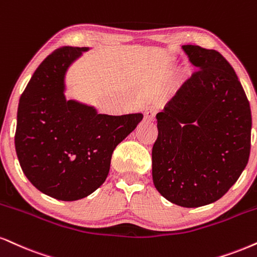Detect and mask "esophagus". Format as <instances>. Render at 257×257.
<instances>
[{
	"label": "esophagus",
	"instance_id": "34e87169",
	"mask_svg": "<svg viewBox=\"0 0 257 257\" xmlns=\"http://www.w3.org/2000/svg\"><path fill=\"white\" fill-rule=\"evenodd\" d=\"M157 111H158V107L154 106V105H152V106H148L147 109L145 110V118L147 120H153L154 117H156Z\"/></svg>",
	"mask_w": 257,
	"mask_h": 257
}]
</instances>
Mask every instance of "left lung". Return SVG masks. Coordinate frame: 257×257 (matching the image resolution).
Wrapping results in <instances>:
<instances>
[{"label": "left lung", "instance_id": "8db88e82", "mask_svg": "<svg viewBox=\"0 0 257 257\" xmlns=\"http://www.w3.org/2000/svg\"><path fill=\"white\" fill-rule=\"evenodd\" d=\"M182 49L197 70L157 113L152 177L166 200L195 208L224 196L245 169L251 111L221 54L197 45Z\"/></svg>", "mask_w": 257, "mask_h": 257}]
</instances>
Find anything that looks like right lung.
<instances>
[{
  "label": "right lung",
  "mask_w": 257,
  "mask_h": 257,
  "mask_svg": "<svg viewBox=\"0 0 257 257\" xmlns=\"http://www.w3.org/2000/svg\"><path fill=\"white\" fill-rule=\"evenodd\" d=\"M89 48L63 46L49 55L27 83L18 107L15 151L25 176L61 201L88 196L109 175L113 150L144 118L110 116L67 100L68 68Z\"/></svg>",
  "instance_id": "1"
}]
</instances>
